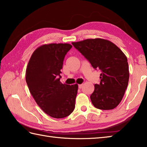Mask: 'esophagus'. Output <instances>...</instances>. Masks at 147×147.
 <instances>
[{"mask_svg": "<svg viewBox=\"0 0 147 147\" xmlns=\"http://www.w3.org/2000/svg\"><path fill=\"white\" fill-rule=\"evenodd\" d=\"M83 84H81V85H79V86H78L80 89H82L83 88Z\"/></svg>", "mask_w": 147, "mask_h": 147, "instance_id": "obj_1", "label": "esophagus"}]
</instances>
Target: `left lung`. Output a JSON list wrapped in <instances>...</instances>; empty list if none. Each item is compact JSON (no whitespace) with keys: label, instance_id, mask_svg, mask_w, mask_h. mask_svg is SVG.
I'll return each mask as SVG.
<instances>
[{"label":"left lung","instance_id":"obj_1","mask_svg":"<svg viewBox=\"0 0 147 147\" xmlns=\"http://www.w3.org/2000/svg\"><path fill=\"white\" fill-rule=\"evenodd\" d=\"M72 44L88 60L94 69H99L100 83L95 84L90 96L93 105L102 110H112L123 99L129 82L127 59L114 43L102 38L86 39Z\"/></svg>","mask_w":147,"mask_h":147}]
</instances>
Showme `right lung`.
Returning a JSON list of instances; mask_svg holds the SVG:
<instances>
[{
    "mask_svg": "<svg viewBox=\"0 0 147 147\" xmlns=\"http://www.w3.org/2000/svg\"><path fill=\"white\" fill-rule=\"evenodd\" d=\"M71 47L69 43L40 46L26 67V82L31 94L42 111L54 118L68 116L75 107L78 85L60 82L64 59Z\"/></svg>",
    "mask_w": 147,
    "mask_h": 147,
    "instance_id": "right-lung-1",
    "label": "right lung"
}]
</instances>
